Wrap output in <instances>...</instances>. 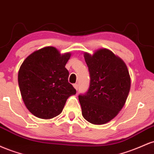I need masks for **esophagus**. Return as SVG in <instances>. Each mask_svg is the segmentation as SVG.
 Masks as SVG:
<instances>
[{
	"label": "esophagus",
	"instance_id": "obj_1",
	"mask_svg": "<svg viewBox=\"0 0 154 154\" xmlns=\"http://www.w3.org/2000/svg\"><path fill=\"white\" fill-rule=\"evenodd\" d=\"M73 86H74V88H75V89L77 90V89H78V85L76 84V83H75V84H74V85H73Z\"/></svg>",
	"mask_w": 154,
	"mask_h": 154
}]
</instances>
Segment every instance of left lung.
Segmentation results:
<instances>
[{
  "mask_svg": "<svg viewBox=\"0 0 154 154\" xmlns=\"http://www.w3.org/2000/svg\"><path fill=\"white\" fill-rule=\"evenodd\" d=\"M91 77L90 88L79 95L83 117L93 125H103L122 110L128 98L131 81L125 63L106 48L93 55L84 53Z\"/></svg>",
  "mask_w": 154,
  "mask_h": 154,
  "instance_id": "1",
  "label": "left lung"
}]
</instances>
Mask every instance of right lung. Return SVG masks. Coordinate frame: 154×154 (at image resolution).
Masks as SVG:
<instances>
[{
  "label": "right lung",
  "instance_id": "right-lung-1",
  "mask_svg": "<svg viewBox=\"0 0 154 154\" xmlns=\"http://www.w3.org/2000/svg\"><path fill=\"white\" fill-rule=\"evenodd\" d=\"M70 53L61 54L48 46L35 51L23 61L18 73L22 98L26 109L40 119H52L62 111L66 100L76 94L65 68Z\"/></svg>",
  "mask_w": 154,
  "mask_h": 154
}]
</instances>
